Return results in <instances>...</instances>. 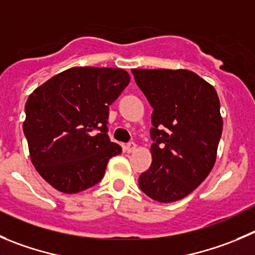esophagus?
Here are the masks:
<instances>
[{
	"label": "esophagus",
	"mask_w": 255,
	"mask_h": 255,
	"mask_svg": "<svg viewBox=\"0 0 255 255\" xmlns=\"http://www.w3.org/2000/svg\"><path fill=\"white\" fill-rule=\"evenodd\" d=\"M125 149H126V151H128V152H132L135 149H136V144H135L134 141L128 142V144H126V146H125Z\"/></svg>",
	"instance_id": "esophagus-1"
}]
</instances>
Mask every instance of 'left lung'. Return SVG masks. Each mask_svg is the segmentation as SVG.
<instances>
[{
    "instance_id": "obj_1",
    "label": "left lung",
    "mask_w": 255,
    "mask_h": 255,
    "mask_svg": "<svg viewBox=\"0 0 255 255\" xmlns=\"http://www.w3.org/2000/svg\"><path fill=\"white\" fill-rule=\"evenodd\" d=\"M151 108L152 162L139 176L149 198H185L209 175L223 131L214 87L189 70H131Z\"/></svg>"
}]
</instances>
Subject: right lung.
Masks as SVG:
<instances>
[{"label": "right lung", "instance_id": "obj_1", "mask_svg": "<svg viewBox=\"0 0 255 255\" xmlns=\"http://www.w3.org/2000/svg\"><path fill=\"white\" fill-rule=\"evenodd\" d=\"M129 82L123 69L72 67L28 96L23 132L33 166L51 186L75 194L103 179L121 152L108 135L109 105Z\"/></svg>", "mask_w": 255, "mask_h": 255}]
</instances>
